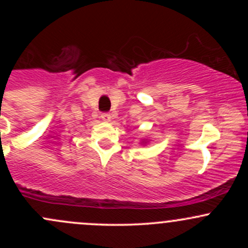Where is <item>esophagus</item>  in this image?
<instances>
[{
	"label": "esophagus",
	"mask_w": 248,
	"mask_h": 248,
	"mask_svg": "<svg viewBox=\"0 0 248 248\" xmlns=\"http://www.w3.org/2000/svg\"><path fill=\"white\" fill-rule=\"evenodd\" d=\"M101 119L104 120L105 122H110L112 120V116H110L109 113H102L101 114Z\"/></svg>",
	"instance_id": "1"
}]
</instances>
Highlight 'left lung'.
Listing matches in <instances>:
<instances>
[{
    "instance_id": "obj_1",
    "label": "left lung",
    "mask_w": 248,
    "mask_h": 248,
    "mask_svg": "<svg viewBox=\"0 0 248 248\" xmlns=\"http://www.w3.org/2000/svg\"><path fill=\"white\" fill-rule=\"evenodd\" d=\"M148 143V140H142V142H141V144H147Z\"/></svg>"
}]
</instances>
